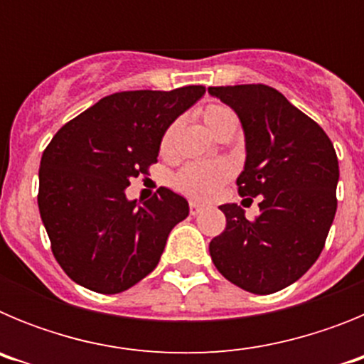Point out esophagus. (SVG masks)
<instances>
[{"label": "esophagus", "instance_id": "34e87169", "mask_svg": "<svg viewBox=\"0 0 364 364\" xmlns=\"http://www.w3.org/2000/svg\"><path fill=\"white\" fill-rule=\"evenodd\" d=\"M202 208H204V205L198 204V202H189V213L191 215H198L202 211Z\"/></svg>", "mask_w": 364, "mask_h": 364}]
</instances>
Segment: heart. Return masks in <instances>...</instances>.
<instances>
[{
	"label": "heart",
	"instance_id": "b5f03b06",
	"mask_svg": "<svg viewBox=\"0 0 364 364\" xmlns=\"http://www.w3.org/2000/svg\"><path fill=\"white\" fill-rule=\"evenodd\" d=\"M202 120L210 127L213 134L230 122H235V114L231 109L220 104H210L202 109ZM175 133L176 125H171L164 133L162 142H160V151L164 154L171 153L175 146ZM231 176V167L224 162H189L173 178V186L178 189L182 195L195 200H208L218 191L224 182H228Z\"/></svg>",
	"mask_w": 364,
	"mask_h": 364
}]
</instances>
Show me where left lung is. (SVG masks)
<instances>
[{"label": "left lung", "instance_id": "1", "mask_svg": "<svg viewBox=\"0 0 364 364\" xmlns=\"http://www.w3.org/2000/svg\"><path fill=\"white\" fill-rule=\"evenodd\" d=\"M208 91L242 122L246 166L237 178L239 195L260 197L253 220L240 205H220L226 230L210 242L211 260L242 290L275 294L301 279L323 252L337 210L336 149L323 127L273 87Z\"/></svg>", "mask_w": 364, "mask_h": 364}]
</instances>
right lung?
Instances as JSON below:
<instances>
[{"label":"right lung","instance_id":"obj_1","mask_svg":"<svg viewBox=\"0 0 364 364\" xmlns=\"http://www.w3.org/2000/svg\"><path fill=\"white\" fill-rule=\"evenodd\" d=\"M204 92V85L114 92L45 147L38 208L54 259L74 282L120 294L156 268L171 230L189 215L188 200L160 188L138 205L125 188L149 173L167 127Z\"/></svg>","mask_w":364,"mask_h":364}]
</instances>
